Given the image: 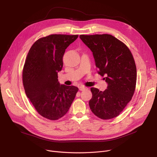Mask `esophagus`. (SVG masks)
Instances as JSON below:
<instances>
[{
  "label": "esophagus",
  "mask_w": 157,
  "mask_h": 157,
  "mask_svg": "<svg viewBox=\"0 0 157 157\" xmlns=\"http://www.w3.org/2000/svg\"><path fill=\"white\" fill-rule=\"evenodd\" d=\"M86 88V87H85V86H81L79 87V90H80V91H83V90H85Z\"/></svg>",
  "instance_id": "obj_1"
}]
</instances>
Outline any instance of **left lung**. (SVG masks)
Wrapping results in <instances>:
<instances>
[{"instance_id": "8db88e82", "label": "left lung", "mask_w": 157, "mask_h": 157, "mask_svg": "<svg viewBox=\"0 0 157 157\" xmlns=\"http://www.w3.org/2000/svg\"><path fill=\"white\" fill-rule=\"evenodd\" d=\"M93 53L98 73L108 84L104 92L91 88L89 105L101 119L118 117L131 101L136 85L137 69L132 54L121 40L110 34L80 35Z\"/></svg>"}]
</instances>
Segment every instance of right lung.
Instances as JSON below:
<instances>
[{"instance_id": "right-lung-1", "label": "right lung", "mask_w": 157, "mask_h": 157, "mask_svg": "<svg viewBox=\"0 0 157 157\" xmlns=\"http://www.w3.org/2000/svg\"><path fill=\"white\" fill-rule=\"evenodd\" d=\"M78 35L52 34L37 40L25 62L22 79L25 94L37 113L56 120L67 113L78 88L60 85L58 72L63 67V56Z\"/></svg>"}]
</instances>
